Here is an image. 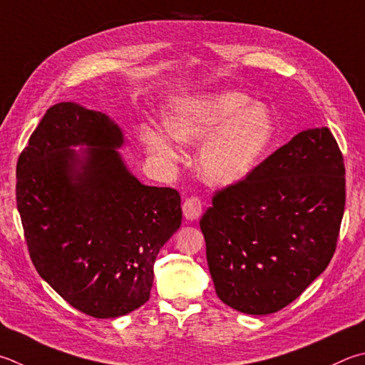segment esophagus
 <instances>
[{"instance_id": "34e87169", "label": "esophagus", "mask_w": 365, "mask_h": 365, "mask_svg": "<svg viewBox=\"0 0 365 365\" xmlns=\"http://www.w3.org/2000/svg\"><path fill=\"white\" fill-rule=\"evenodd\" d=\"M182 210H183V217L187 218V220L193 222L196 218H200L201 212H202V202L197 196H190L185 200L183 205H182Z\"/></svg>"}]
</instances>
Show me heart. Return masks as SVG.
I'll use <instances>...</instances> for the list:
<instances>
[{
    "label": "heart",
    "instance_id": "b5f03b06",
    "mask_svg": "<svg viewBox=\"0 0 365 365\" xmlns=\"http://www.w3.org/2000/svg\"><path fill=\"white\" fill-rule=\"evenodd\" d=\"M168 130L147 129L143 142L164 161L177 160L174 136L200 143L197 170L214 187H228L246 178L274 138V118L267 105L242 92L225 91L187 98L165 118Z\"/></svg>",
    "mask_w": 365,
    "mask_h": 365
}]
</instances>
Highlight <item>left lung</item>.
I'll list each match as a JSON object with an SVG mask.
<instances>
[{"label":"left lung","mask_w":365,"mask_h":365,"mask_svg":"<svg viewBox=\"0 0 365 365\" xmlns=\"http://www.w3.org/2000/svg\"><path fill=\"white\" fill-rule=\"evenodd\" d=\"M344 197L343 155L327 128L300 132L218 190L200 222L218 298L255 316L292 303L332 260Z\"/></svg>","instance_id":"1"}]
</instances>
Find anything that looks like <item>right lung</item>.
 I'll use <instances>...</instances> for the list:
<instances>
[{
  "label": "right lung",
  "mask_w": 365,
  "mask_h": 365,
  "mask_svg": "<svg viewBox=\"0 0 365 365\" xmlns=\"http://www.w3.org/2000/svg\"><path fill=\"white\" fill-rule=\"evenodd\" d=\"M123 145L107 115L61 102L17 161V209L33 264L65 302L97 319L148 300L156 257L182 223L178 191L138 182L119 155Z\"/></svg>",
  "instance_id": "1"
}]
</instances>
